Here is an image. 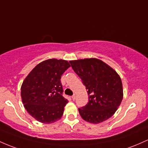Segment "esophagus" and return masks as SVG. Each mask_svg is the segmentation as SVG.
I'll use <instances>...</instances> for the list:
<instances>
[{"label": "esophagus", "mask_w": 148, "mask_h": 148, "mask_svg": "<svg viewBox=\"0 0 148 148\" xmlns=\"http://www.w3.org/2000/svg\"><path fill=\"white\" fill-rule=\"evenodd\" d=\"M71 98H72L73 100H75V98H76V95H72V96H71Z\"/></svg>", "instance_id": "esophagus-1"}]
</instances>
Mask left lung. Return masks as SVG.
Wrapping results in <instances>:
<instances>
[{
  "mask_svg": "<svg viewBox=\"0 0 148 148\" xmlns=\"http://www.w3.org/2000/svg\"><path fill=\"white\" fill-rule=\"evenodd\" d=\"M87 89L88 103L79 108L81 116L91 124L106 121L117 110L123 99L121 79L114 69L97 58L69 61Z\"/></svg>",
  "mask_w": 148,
  "mask_h": 148,
  "instance_id": "left-lung-1",
  "label": "left lung"
}]
</instances>
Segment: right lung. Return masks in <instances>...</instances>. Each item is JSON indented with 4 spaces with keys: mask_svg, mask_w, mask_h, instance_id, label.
Instances as JSON below:
<instances>
[{
    "mask_svg": "<svg viewBox=\"0 0 148 148\" xmlns=\"http://www.w3.org/2000/svg\"><path fill=\"white\" fill-rule=\"evenodd\" d=\"M70 64L64 60H44L29 72L21 86L24 108L35 119L51 124L61 119L68 100L62 96L61 76Z\"/></svg>",
    "mask_w": 148,
    "mask_h": 148,
    "instance_id": "obj_1",
    "label": "right lung"
}]
</instances>
